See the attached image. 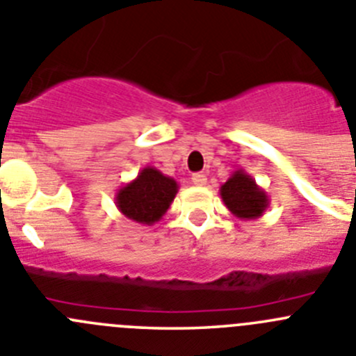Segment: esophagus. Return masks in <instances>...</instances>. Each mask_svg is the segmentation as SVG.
Here are the masks:
<instances>
[{
    "label": "esophagus",
    "instance_id": "esophagus-1",
    "mask_svg": "<svg viewBox=\"0 0 356 356\" xmlns=\"http://www.w3.org/2000/svg\"><path fill=\"white\" fill-rule=\"evenodd\" d=\"M191 181H193V184H197V186L207 184V177H205V174H202V172L191 175Z\"/></svg>",
    "mask_w": 356,
    "mask_h": 356
}]
</instances>
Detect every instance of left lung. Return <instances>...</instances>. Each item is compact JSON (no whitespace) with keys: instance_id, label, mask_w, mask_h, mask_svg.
Listing matches in <instances>:
<instances>
[{"instance_id":"left-lung-1","label":"left lung","mask_w":356,"mask_h":356,"mask_svg":"<svg viewBox=\"0 0 356 356\" xmlns=\"http://www.w3.org/2000/svg\"><path fill=\"white\" fill-rule=\"evenodd\" d=\"M228 211L238 219H258L268 207V195L244 170H235L227 182L219 188Z\"/></svg>"}]
</instances>
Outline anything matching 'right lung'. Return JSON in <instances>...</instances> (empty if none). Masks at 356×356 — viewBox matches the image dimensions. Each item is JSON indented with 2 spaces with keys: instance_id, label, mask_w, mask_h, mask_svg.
Returning a JSON list of instances; mask_svg holds the SVG:
<instances>
[{
  "instance_id": "right-lung-1",
  "label": "right lung",
  "mask_w": 356,
  "mask_h": 356,
  "mask_svg": "<svg viewBox=\"0 0 356 356\" xmlns=\"http://www.w3.org/2000/svg\"><path fill=\"white\" fill-rule=\"evenodd\" d=\"M177 191L175 179L161 174L154 167H145L131 182L119 188L115 207L124 218L151 227L167 214Z\"/></svg>"
}]
</instances>
